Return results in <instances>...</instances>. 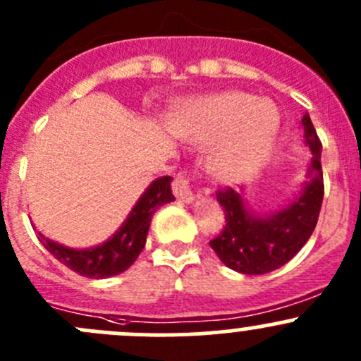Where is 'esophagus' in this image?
Instances as JSON below:
<instances>
[{
    "label": "esophagus",
    "instance_id": "obj_1",
    "mask_svg": "<svg viewBox=\"0 0 361 361\" xmlns=\"http://www.w3.org/2000/svg\"><path fill=\"white\" fill-rule=\"evenodd\" d=\"M192 176L188 173H178L176 178L173 180V192L181 202L194 201V194H192Z\"/></svg>",
    "mask_w": 361,
    "mask_h": 361
}]
</instances>
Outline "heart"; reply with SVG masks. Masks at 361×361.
I'll list each match as a JSON object with an SVG mask.
<instances>
[{"label": "heart", "mask_w": 361, "mask_h": 361, "mask_svg": "<svg viewBox=\"0 0 361 361\" xmlns=\"http://www.w3.org/2000/svg\"><path fill=\"white\" fill-rule=\"evenodd\" d=\"M181 130L194 143L213 145L211 169L221 180H241L271 154L279 130L278 108L246 92L204 97L181 115Z\"/></svg>", "instance_id": "heart-1"}]
</instances>
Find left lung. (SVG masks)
<instances>
[{"label": "left lung", "instance_id": "8db88e82", "mask_svg": "<svg viewBox=\"0 0 361 361\" xmlns=\"http://www.w3.org/2000/svg\"><path fill=\"white\" fill-rule=\"evenodd\" d=\"M304 140L312 152L309 183L288 207L269 216L248 213L232 187L218 188L216 201L225 211V227L209 246L221 262L241 274H267L290 262L307 243L318 224L323 194L322 141L309 115L302 118Z\"/></svg>", "mask_w": 361, "mask_h": 361}]
</instances>
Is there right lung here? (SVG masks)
I'll use <instances>...</instances> for the list:
<instances>
[{"instance_id":"add662e5","label":"right lung","mask_w":361,"mask_h":361,"mask_svg":"<svg viewBox=\"0 0 361 361\" xmlns=\"http://www.w3.org/2000/svg\"><path fill=\"white\" fill-rule=\"evenodd\" d=\"M171 180H173L171 176L157 178L145 190L122 227L103 245L87 250H73L50 241L39 232L38 239L47 251L54 255V258H57L61 264L66 265L76 274L94 279L120 274L134 264L141 250L145 248L148 228H150L155 211L162 204L174 201V195L171 192Z\"/></svg>"}]
</instances>
